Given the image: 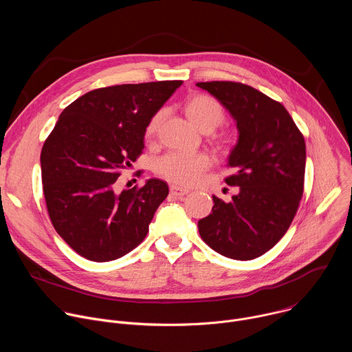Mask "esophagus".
Returning <instances> with one entry per match:
<instances>
[{
    "label": "esophagus",
    "mask_w": 352,
    "mask_h": 352,
    "mask_svg": "<svg viewBox=\"0 0 352 352\" xmlns=\"http://www.w3.org/2000/svg\"><path fill=\"white\" fill-rule=\"evenodd\" d=\"M188 189H184V188H181V186H177V185H171L170 186V193L173 195V196H177V197H182V196H185V195H188Z\"/></svg>",
    "instance_id": "1"
}]
</instances>
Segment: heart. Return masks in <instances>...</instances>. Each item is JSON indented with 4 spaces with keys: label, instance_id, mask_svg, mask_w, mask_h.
<instances>
[{
    "label": "heart",
    "instance_id": "b5f03b06",
    "mask_svg": "<svg viewBox=\"0 0 352 352\" xmlns=\"http://www.w3.org/2000/svg\"><path fill=\"white\" fill-rule=\"evenodd\" d=\"M185 116L193 126L205 133L214 131L224 121V111L219 104L217 100L208 94H193L190 96L184 106ZM163 118V111L156 113L146 125V136L152 138ZM214 142L219 147L227 148L231 146L232 138L230 133H220L214 138ZM210 167V159L205 153L196 155H179V153H167L156 160L155 171L162 178L184 185L190 186L202 178L204 173Z\"/></svg>",
    "mask_w": 352,
    "mask_h": 352
}]
</instances>
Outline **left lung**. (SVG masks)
<instances>
[{"mask_svg":"<svg viewBox=\"0 0 352 352\" xmlns=\"http://www.w3.org/2000/svg\"><path fill=\"white\" fill-rule=\"evenodd\" d=\"M236 122L238 142L228 156L235 173L226 178L239 192L232 200L213 196L212 213L197 221L199 234L217 254L250 261L287 232L304 193L307 148L285 107L238 82H199Z\"/></svg>","mask_w":352,"mask_h":352,"instance_id":"1","label":"left lung"}]
</instances>
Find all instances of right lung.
<instances>
[{
	"instance_id": "right-lung-1",
	"label": "right lung",
	"mask_w": 352,
	"mask_h": 352,
	"mask_svg": "<svg viewBox=\"0 0 352 352\" xmlns=\"http://www.w3.org/2000/svg\"><path fill=\"white\" fill-rule=\"evenodd\" d=\"M182 85L162 80L91 90L71 103L45 139L41 181L60 236L93 262L116 261L146 236L168 195L152 178L117 192V179L144 147L146 125Z\"/></svg>"
}]
</instances>
